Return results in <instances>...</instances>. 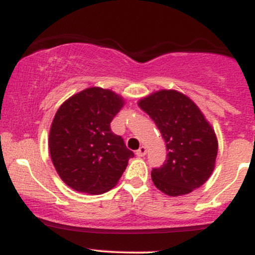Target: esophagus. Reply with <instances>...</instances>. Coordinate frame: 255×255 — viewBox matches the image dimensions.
I'll return each instance as SVG.
<instances>
[{
  "label": "esophagus",
  "instance_id": "esophagus-1",
  "mask_svg": "<svg viewBox=\"0 0 255 255\" xmlns=\"http://www.w3.org/2000/svg\"><path fill=\"white\" fill-rule=\"evenodd\" d=\"M146 154V147L145 146H141V147L139 148V150L136 151V156L137 157H144Z\"/></svg>",
  "mask_w": 255,
  "mask_h": 255
}]
</instances>
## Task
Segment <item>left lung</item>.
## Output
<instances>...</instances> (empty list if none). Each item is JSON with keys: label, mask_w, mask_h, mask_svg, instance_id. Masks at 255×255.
Here are the masks:
<instances>
[{"label": "left lung", "mask_w": 255, "mask_h": 255, "mask_svg": "<svg viewBox=\"0 0 255 255\" xmlns=\"http://www.w3.org/2000/svg\"><path fill=\"white\" fill-rule=\"evenodd\" d=\"M165 141V162L151 171L159 191L170 197L191 193L212 174L218 144L215 130L188 97L162 90L139 102Z\"/></svg>", "instance_id": "1"}]
</instances>
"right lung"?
Instances as JSON below:
<instances>
[{"instance_id": "right-lung-1", "label": "right lung", "mask_w": 255, "mask_h": 255, "mask_svg": "<svg viewBox=\"0 0 255 255\" xmlns=\"http://www.w3.org/2000/svg\"><path fill=\"white\" fill-rule=\"evenodd\" d=\"M124 99L110 90L90 87L61 105L49 135L52 164L67 186L77 192L102 194L122 176L134 157L110 124Z\"/></svg>"}]
</instances>
